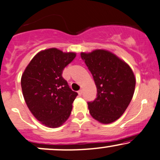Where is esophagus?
Wrapping results in <instances>:
<instances>
[{
    "mask_svg": "<svg viewBox=\"0 0 160 160\" xmlns=\"http://www.w3.org/2000/svg\"><path fill=\"white\" fill-rule=\"evenodd\" d=\"M82 93H83V90H82V89H80V90L78 91V94L80 95V96H81Z\"/></svg>",
    "mask_w": 160,
    "mask_h": 160,
    "instance_id": "34e87169",
    "label": "esophagus"
}]
</instances>
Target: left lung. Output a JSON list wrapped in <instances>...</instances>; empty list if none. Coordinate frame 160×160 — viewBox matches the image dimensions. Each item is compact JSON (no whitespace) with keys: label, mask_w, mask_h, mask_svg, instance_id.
<instances>
[{"label":"left lung","mask_w":160,"mask_h":160,"mask_svg":"<svg viewBox=\"0 0 160 160\" xmlns=\"http://www.w3.org/2000/svg\"><path fill=\"white\" fill-rule=\"evenodd\" d=\"M92 73L97 97L88 102L89 113L102 124L118 119L127 109L134 92L136 80L127 63L103 49L80 54Z\"/></svg>","instance_id":"8db88e82"}]
</instances>
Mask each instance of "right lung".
I'll return each instance as SVG.
<instances>
[{"mask_svg":"<svg viewBox=\"0 0 160 160\" xmlns=\"http://www.w3.org/2000/svg\"><path fill=\"white\" fill-rule=\"evenodd\" d=\"M76 57L55 48L34 56L22 73V95L35 118L48 128H58L68 120L77 92L63 78V70Z\"/></svg>","mask_w":160,"mask_h":160,"instance_id":"obj_1","label":"right lung"}]
</instances>
